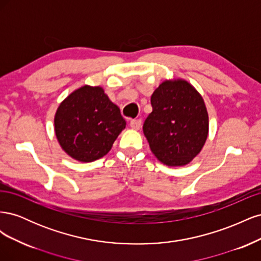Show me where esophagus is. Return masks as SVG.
I'll list each match as a JSON object with an SVG mask.
<instances>
[{
  "instance_id": "1",
  "label": "esophagus",
  "mask_w": 261,
  "mask_h": 261,
  "mask_svg": "<svg viewBox=\"0 0 261 261\" xmlns=\"http://www.w3.org/2000/svg\"><path fill=\"white\" fill-rule=\"evenodd\" d=\"M129 125L133 129L137 130L140 128V126H141V120H139V118H137V120H132Z\"/></svg>"
}]
</instances>
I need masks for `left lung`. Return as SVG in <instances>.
Instances as JSON below:
<instances>
[{
  "label": "left lung",
  "mask_w": 261,
  "mask_h": 261,
  "mask_svg": "<svg viewBox=\"0 0 261 261\" xmlns=\"http://www.w3.org/2000/svg\"><path fill=\"white\" fill-rule=\"evenodd\" d=\"M151 106L143 128L152 153L169 167L191 162L200 152L209 132L200 93L184 80L165 81L153 91Z\"/></svg>",
  "instance_id": "obj_1"
}]
</instances>
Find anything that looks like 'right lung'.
Masks as SVG:
<instances>
[{"mask_svg": "<svg viewBox=\"0 0 261 261\" xmlns=\"http://www.w3.org/2000/svg\"><path fill=\"white\" fill-rule=\"evenodd\" d=\"M125 126L120 108L99 86L85 85L73 91L54 117L60 146L81 162H92L106 155Z\"/></svg>", "mask_w": 261, "mask_h": 261, "instance_id": "add662e5", "label": "right lung"}]
</instances>
